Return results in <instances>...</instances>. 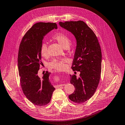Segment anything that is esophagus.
Returning a JSON list of instances; mask_svg holds the SVG:
<instances>
[{
	"mask_svg": "<svg viewBox=\"0 0 125 125\" xmlns=\"http://www.w3.org/2000/svg\"><path fill=\"white\" fill-rule=\"evenodd\" d=\"M61 85V84H60V85H57V87H60Z\"/></svg>",
	"mask_w": 125,
	"mask_h": 125,
	"instance_id": "34e87169",
	"label": "esophagus"
}]
</instances>
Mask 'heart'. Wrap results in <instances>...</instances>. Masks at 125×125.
<instances>
[{
	"mask_svg": "<svg viewBox=\"0 0 125 125\" xmlns=\"http://www.w3.org/2000/svg\"><path fill=\"white\" fill-rule=\"evenodd\" d=\"M53 40L57 41L63 48L66 49L69 46L70 38L68 35L62 32H59L54 34L52 36ZM40 51L42 56L46 57L49 55V51L47 43L43 42L41 44ZM68 61L66 58L60 59H54L50 63V66L53 69L59 70H63L65 68V63Z\"/></svg>",
	"mask_w": 125,
	"mask_h": 125,
	"instance_id": "heart-1",
	"label": "heart"
}]
</instances>
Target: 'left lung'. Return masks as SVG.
<instances>
[{
	"label": "left lung",
	"mask_w": 125,
	"mask_h": 125,
	"mask_svg": "<svg viewBox=\"0 0 125 125\" xmlns=\"http://www.w3.org/2000/svg\"><path fill=\"white\" fill-rule=\"evenodd\" d=\"M59 25L74 35L76 41L71 68L80 74L79 78L70 75V83L75 89L69 98L75 103H83L94 94L100 81L102 61L100 44L94 31L84 21L59 22Z\"/></svg>",
	"instance_id": "8db88e82"
}]
</instances>
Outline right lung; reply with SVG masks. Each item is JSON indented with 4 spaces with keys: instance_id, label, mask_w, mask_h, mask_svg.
I'll return each instance as SVG.
<instances>
[{
    "instance_id": "obj_1",
    "label": "right lung",
    "mask_w": 125,
    "mask_h": 125,
    "mask_svg": "<svg viewBox=\"0 0 125 125\" xmlns=\"http://www.w3.org/2000/svg\"><path fill=\"white\" fill-rule=\"evenodd\" d=\"M57 28L56 23L35 24L25 34L19 48L18 68L21 89L28 100L38 106L49 104L55 90L49 79L51 73L46 71L40 78L38 71L42 64L40 47L43 38Z\"/></svg>"
}]
</instances>
